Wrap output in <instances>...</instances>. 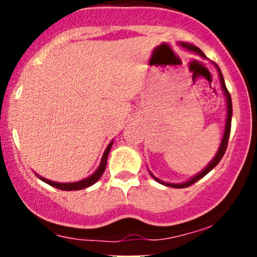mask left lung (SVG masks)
Returning <instances> with one entry per match:
<instances>
[{
	"mask_svg": "<svg viewBox=\"0 0 257 257\" xmlns=\"http://www.w3.org/2000/svg\"><path fill=\"white\" fill-rule=\"evenodd\" d=\"M180 46L183 48L188 49V51L190 52H194V53L199 54V56H201L203 58H206L205 54L203 53V51H201L200 48H198L196 46H193L190 45V43H180ZM217 68V72H219V77H220V83H221V88L222 90H224V94L225 97H226V109H227V113H226V123H225V131H224V136H222V139H221V143H220V147L219 149H217V153L216 155L214 157V159L211 160V162L209 163L208 167L205 168V169L203 170V172L199 173L198 175H195V177H193L190 179V180L185 181V183H180V184H172V183H165V181L160 180V179L155 178L154 175L150 173V175H152L153 178L155 179V180L158 181V183L163 184V185H167V186H172V188H186V186H190L191 184L196 183L198 180H200L201 178L205 177L206 174L210 172V170L214 169L215 167H216L217 164H219V162L221 160V158L224 157L225 152H226V148H227V142H229V137H230V131H231V116H232V103H231V95H230L229 90H227L226 85H225V80H224V77H222V73L221 71H220V68L217 67V64H215Z\"/></svg>",
	"mask_w": 257,
	"mask_h": 257,
	"instance_id": "obj_1",
	"label": "left lung"
}]
</instances>
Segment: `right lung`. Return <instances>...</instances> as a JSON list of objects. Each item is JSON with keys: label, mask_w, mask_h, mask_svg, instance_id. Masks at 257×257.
<instances>
[{"label": "right lung", "mask_w": 257, "mask_h": 257, "mask_svg": "<svg viewBox=\"0 0 257 257\" xmlns=\"http://www.w3.org/2000/svg\"><path fill=\"white\" fill-rule=\"evenodd\" d=\"M112 144H113V142H110L109 145L107 147V149H105V152H104V154H103L102 160H100V164H99V167H98V169L95 170V172L93 173L90 177L83 179V180L74 181V183H56V181H51V180H48V179L38 177V175H37V177L40 178L42 181L47 183L48 185L53 186V188L59 189V190L72 191V190H80V189L88 188V186H90V185H93L94 183H97V181L99 180V178L103 175V173H104L105 167H107L108 154H109V150H110V148H112Z\"/></svg>", "instance_id": "add662e5"}]
</instances>
